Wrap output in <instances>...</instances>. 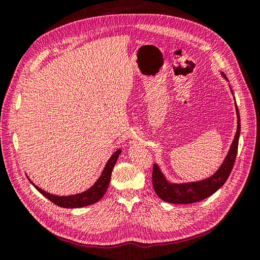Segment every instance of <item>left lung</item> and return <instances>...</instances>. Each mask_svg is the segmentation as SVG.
<instances>
[{
    "mask_svg": "<svg viewBox=\"0 0 260 260\" xmlns=\"http://www.w3.org/2000/svg\"><path fill=\"white\" fill-rule=\"evenodd\" d=\"M220 74H221V76L226 81H229L223 73ZM229 88L231 93L233 94L230 85ZM235 112H237L238 117L237 132H235V136L229 148V152H228L222 164L220 165V167L214 175H211L210 177L203 180L192 181V182L174 183L170 182V181H168L167 178L165 177L158 165L154 164L153 186L155 193L158 195V198L160 200L171 204H192L209 198L210 195L216 193L219 188L225 183L226 179L229 178L232 171L235 158H237L239 139L241 133V120L237 102H235Z\"/></svg>",
    "mask_w": 260,
    "mask_h": 260,
    "instance_id": "8db88e82",
    "label": "left lung"
}]
</instances>
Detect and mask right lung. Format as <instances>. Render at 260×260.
Wrapping results in <instances>:
<instances>
[{
	"label": "right lung",
	"mask_w": 260,
	"mask_h": 260,
	"mask_svg": "<svg viewBox=\"0 0 260 260\" xmlns=\"http://www.w3.org/2000/svg\"><path fill=\"white\" fill-rule=\"evenodd\" d=\"M120 153H121V149L120 148L117 149V151L111 156V158L107 160L100 178L96 180V182L94 183L90 188H88L86 191L78 193V194L68 195V196L54 195V194H51V193H48V192L41 190V188L37 186L29 178L28 179L30 180V182L32 183V185L37 188L39 192H40L43 196H45L46 199L50 200L52 203H54L55 205H57L59 207H64V208H80V207H84V206H89V205H92V204H94V203L99 202L106 193L109 181H111L113 168H114Z\"/></svg>",
	"instance_id": "1"
}]
</instances>
